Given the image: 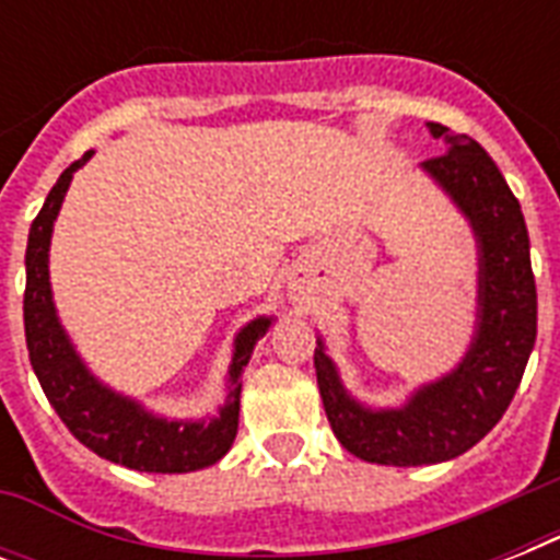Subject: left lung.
<instances>
[{
    "instance_id": "obj_1",
    "label": "left lung",
    "mask_w": 560,
    "mask_h": 560,
    "mask_svg": "<svg viewBox=\"0 0 560 560\" xmlns=\"http://www.w3.org/2000/svg\"><path fill=\"white\" fill-rule=\"evenodd\" d=\"M427 127L447 153L421 162V168L470 220L479 246L477 334L468 354L400 409H369L342 389L323 340L314 351L334 435L358 459L398 468L435 465L470 451L512 404L538 337V290L521 202L482 144L435 121Z\"/></svg>"
}]
</instances>
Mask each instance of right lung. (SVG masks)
<instances>
[{
	"label": "right lung",
	"instance_id": "1",
	"mask_svg": "<svg viewBox=\"0 0 560 560\" xmlns=\"http://www.w3.org/2000/svg\"><path fill=\"white\" fill-rule=\"evenodd\" d=\"M90 156L92 151H86L60 174L31 223L28 249H25V302H22L31 366L48 404L69 427V433L92 453H98L101 459L148 474H188V470L209 468L223 459L235 442L237 409H241L237 377L249 363L255 342L270 328L272 316H258L235 337L226 404L211 421H168L142 409L139 400L125 398L95 381L57 319L51 284H48V244H51L57 211L63 206L72 174Z\"/></svg>",
	"mask_w": 560,
	"mask_h": 560
}]
</instances>
